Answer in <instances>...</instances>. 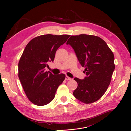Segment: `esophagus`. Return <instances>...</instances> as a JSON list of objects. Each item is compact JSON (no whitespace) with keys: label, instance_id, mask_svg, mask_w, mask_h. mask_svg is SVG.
<instances>
[{"label":"esophagus","instance_id":"esophagus-1","mask_svg":"<svg viewBox=\"0 0 131 131\" xmlns=\"http://www.w3.org/2000/svg\"><path fill=\"white\" fill-rule=\"evenodd\" d=\"M66 80H71V79H72V78H69V77H68V76H66Z\"/></svg>","mask_w":131,"mask_h":131}]
</instances>
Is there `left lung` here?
<instances>
[{
  "instance_id": "left-lung-1",
  "label": "left lung",
  "mask_w": 131,
  "mask_h": 131,
  "mask_svg": "<svg viewBox=\"0 0 131 131\" xmlns=\"http://www.w3.org/2000/svg\"><path fill=\"white\" fill-rule=\"evenodd\" d=\"M67 44L74 50L86 75L83 80L74 78L78 88L74 96L85 104L92 103L103 96L110 84L115 69L113 52L102 39L92 35H72Z\"/></svg>"
}]
</instances>
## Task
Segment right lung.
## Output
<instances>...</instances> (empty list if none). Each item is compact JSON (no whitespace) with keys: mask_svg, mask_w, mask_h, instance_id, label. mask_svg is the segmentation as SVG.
<instances>
[{"mask_svg":"<svg viewBox=\"0 0 131 131\" xmlns=\"http://www.w3.org/2000/svg\"><path fill=\"white\" fill-rule=\"evenodd\" d=\"M70 35L46 34L28 43L18 62V78L26 96L33 104L45 105L52 101L66 75L46 72L47 62L53 61L56 51Z\"/></svg>","mask_w":131,"mask_h":131,"instance_id":"add662e5","label":"right lung"}]
</instances>
